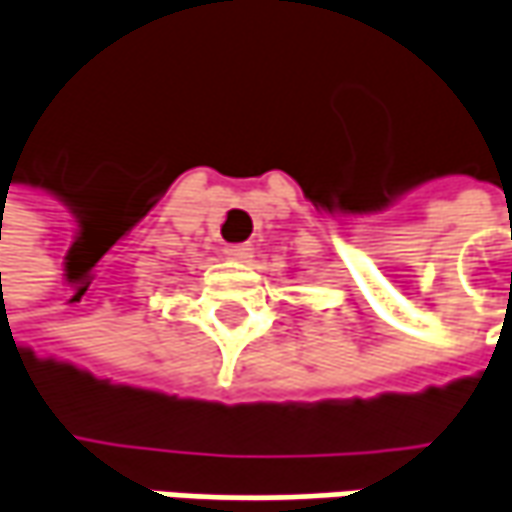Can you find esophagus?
Here are the masks:
<instances>
[{"instance_id":"esophagus-1","label":"esophagus","mask_w":512,"mask_h":512,"mask_svg":"<svg viewBox=\"0 0 512 512\" xmlns=\"http://www.w3.org/2000/svg\"><path fill=\"white\" fill-rule=\"evenodd\" d=\"M224 253L233 262H250L253 259V247L250 244H230V247H224Z\"/></svg>"}]
</instances>
